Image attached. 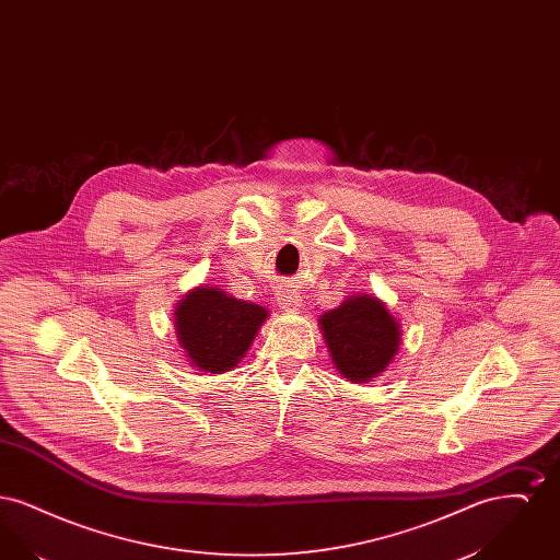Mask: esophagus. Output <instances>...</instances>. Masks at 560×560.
<instances>
[{
	"instance_id": "esophagus-1",
	"label": "esophagus",
	"mask_w": 560,
	"mask_h": 560,
	"mask_svg": "<svg viewBox=\"0 0 560 560\" xmlns=\"http://www.w3.org/2000/svg\"><path fill=\"white\" fill-rule=\"evenodd\" d=\"M277 302H279V306H281L283 311H293V308L300 306L302 298H300L298 290H293L292 285H281V288L277 290Z\"/></svg>"
}]
</instances>
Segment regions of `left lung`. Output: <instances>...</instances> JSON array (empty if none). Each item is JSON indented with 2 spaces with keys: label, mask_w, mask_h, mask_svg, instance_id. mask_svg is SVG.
I'll return each mask as SVG.
<instances>
[{
  "label": "left lung",
  "mask_w": 560,
  "mask_h": 560,
  "mask_svg": "<svg viewBox=\"0 0 560 560\" xmlns=\"http://www.w3.org/2000/svg\"><path fill=\"white\" fill-rule=\"evenodd\" d=\"M319 325L336 370L354 384L384 372L399 350V320L375 295H350Z\"/></svg>",
  "instance_id": "1"
}]
</instances>
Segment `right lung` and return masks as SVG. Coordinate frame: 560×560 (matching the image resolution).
I'll return each instance as SVG.
<instances>
[{"mask_svg":"<svg viewBox=\"0 0 560 560\" xmlns=\"http://www.w3.org/2000/svg\"><path fill=\"white\" fill-rule=\"evenodd\" d=\"M176 336L192 368L201 372H231L254 342L268 311L243 302L218 288H195L174 311Z\"/></svg>","mask_w":560,"mask_h":560,"instance_id":"add662e5","label":"right lung"}]
</instances>
